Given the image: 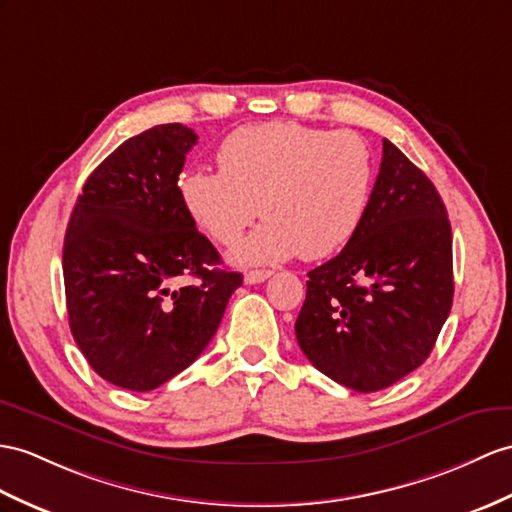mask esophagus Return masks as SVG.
Returning a JSON list of instances; mask_svg holds the SVG:
<instances>
[{
    "mask_svg": "<svg viewBox=\"0 0 512 512\" xmlns=\"http://www.w3.org/2000/svg\"><path fill=\"white\" fill-rule=\"evenodd\" d=\"M269 269H254V271H247L245 273V284H258V282H265L267 278H271Z\"/></svg>",
    "mask_w": 512,
    "mask_h": 512,
    "instance_id": "1",
    "label": "esophagus"
}]
</instances>
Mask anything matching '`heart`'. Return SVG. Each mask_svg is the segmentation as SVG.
<instances>
[{
    "label": "heart",
    "mask_w": 512,
    "mask_h": 512,
    "mask_svg": "<svg viewBox=\"0 0 512 512\" xmlns=\"http://www.w3.org/2000/svg\"><path fill=\"white\" fill-rule=\"evenodd\" d=\"M217 160L221 171H186L178 191L186 215L219 245L239 241L260 210L267 221L232 254L241 265L336 254L363 223L376 178L358 132L295 121L234 130Z\"/></svg>",
    "instance_id": "1"
}]
</instances>
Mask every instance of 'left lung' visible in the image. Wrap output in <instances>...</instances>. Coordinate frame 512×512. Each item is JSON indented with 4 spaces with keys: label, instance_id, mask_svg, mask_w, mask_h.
Masks as SVG:
<instances>
[{
    "label": "left lung",
    "instance_id": "left-lung-1",
    "mask_svg": "<svg viewBox=\"0 0 512 512\" xmlns=\"http://www.w3.org/2000/svg\"><path fill=\"white\" fill-rule=\"evenodd\" d=\"M454 297L452 228L439 191L391 141L363 223L308 271L295 336L321 373L358 393L426 363Z\"/></svg>",
    "mask_w": 512,
    "mask_h": 512
}]
</instances>
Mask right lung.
<instances>
[{
    "instance_id": "right-lung-1",
    "label": "right lung",
    "mask_w": 512,
    "mask_h": 512,
    "mask_svg": "<svg viewBox=\"0 0 512 512\" xmlns=\"http://www.w3.org/2000/svg\"><path fill=\"white\" fill-rule=\"evenodd\" d=\"M197 134L182 123L121 143L89 180L67 226L62 276L69 328L97 376L152 391L206 350L236 271L182 206L178 178ZM180 277L198 282L178 287Z\"/></svg>"
}]
</instances>
